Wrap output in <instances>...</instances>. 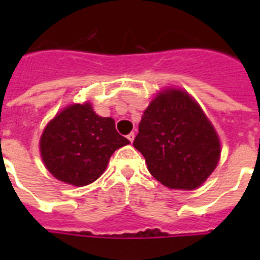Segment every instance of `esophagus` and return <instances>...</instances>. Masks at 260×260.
I'll return each instance as SVG.
<instances>
[{
  "mask_svg": "<svg viewBox=\"0 0 260 260\" xmlns=\"http://www.w3.org/2000/svg\"><path fill=\"white\" fill-rule=\"evenodd\" d=\"M134 138H135V133L134 132H132V133H130V134L127 135V139L130 142H132V143H133V141H134Z\"/></svg>",
  "mask_w": 260,
  "mask_h": 260,
  "instance_id": "esophagus-1",
  "label": "esophagus"
}]
</instances>
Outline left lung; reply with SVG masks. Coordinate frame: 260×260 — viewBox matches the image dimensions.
Here are the masks:
<instances>
[{
    "mask_svg": "<svg viewBox=\"0 0 260 260\" xmlns=\"http://www.w3.org/2000/svg\"><path fill=\"white\" fill-rule=\"evenodd\" d=\"M133 144L158 182L180 190L199 187L221 152L217 133L198 103L176 88L158 92L150 103Z\"/></svg>",
    "mask_w": 260,
    "mask_h": 260,
    "instance_id": "left-lung-1",
    "label": "left lung"
}]
</instances>
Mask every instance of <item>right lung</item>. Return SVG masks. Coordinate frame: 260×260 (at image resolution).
I'll use <instances>...</instances> for the list:
<instances>
[{
  "instance_id": "1",
  "label": "right lung",
  "mask_w": 260,
  "mask_h": 260,
  "mask_svg": "<svg viewBox=\"0 0 260 260\" xmlns=\"http://www.w3.org/2000/svg\"><path fill=\"white\" fill-rule=\"evenodd\" d=\"M130 142L114 119L100 117L89 103L71 104L44 128L40 153L48 171L62 182L86 186L104 173L110 156Z\"/></svg>"
}]
</instances>
